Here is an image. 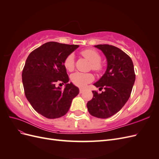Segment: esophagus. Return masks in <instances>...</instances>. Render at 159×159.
Returning <instances> with one entry per match:
<instances>
[{
	"mask_svg": "<svg viewBox=\"0 0 159 159\" xmlns=\"http://www.w3.org/2000/svg\"><path fill=\"white\" fill-rule=\"evenodd\" d=\"M84 90L83 89L80 88V93H82L84 92Z\"/></svg>",
	"mask_w": 159,
	"mask_h": 159,
	"instance_id": "esophagus-1",
	"label": "esophagus"
}]
</instances>
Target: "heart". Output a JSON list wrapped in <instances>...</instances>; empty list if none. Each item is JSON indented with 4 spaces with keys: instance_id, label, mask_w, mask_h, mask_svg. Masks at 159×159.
Instances as JSON below:
<instances>
[{
    "instance_id": "obj_1",
    "label": "heart",
    "mask_w": 159,
    "mask_h": 159,
    "mask_svg": "<svg viewBox=\"0 0 159 159\" xmlns=\"http://www.w3.org/2000/svg\"><path fill=\"white\" fill-rule=\"evenodd\" d=\"M85 58L91 63V69L95 71H99L102 69L100 63L101 56L98 52L91 49H86L81 52ZM65 68L68 71H72L74 69V55L71 54L66 57L64 62ZM71 81L78 87H84L86 84L91 82L93 80V75L89 73L76 72L71 77Z\"/></svg>"
}]
</instances>
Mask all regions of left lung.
I'll list each match as a JSON object with an SVG mask.
<instances>
[{"label":"left lung","mask_w":159,"mask_h":159,"mask_svg":"<svg viewBox=\"0 0 159 159\" xmlns=\"http://www.w3.org/2000/svg\"><path fill=\"white\" fill-rule=\"evenodd\" d=\"M94 47L102 50L107 59V69L97 82L96 88H104L101 93L92 91L93 97L87 103L89 113L95 117L113 116L127 103L135 81L132 60L118 48L108 44Z\"/></svg>","instance_id":"1"}]
</instances>
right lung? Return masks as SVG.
Listing matches in <instances>:
<instances>
[{
    "instance_id": "right-lung-1",
    "label": "right lung",
    "mask_w": 159,
    "mask_h": 159,
    "mask_svg": "<svg viewBox=\"0 0 159 159\" xmlns=\"http://www.w3.org/2000/svg\"><path fill=\"white\" fill-rule=\"evenodd\" d=\"M78 45L49 42L32 51L28 56L22 74L26 98L36 112L46 118L56 119L68 113L80 90L68 84L64 62ZM57 82L65 84L64 89Z\"/></svg>"
}]
</instances>
